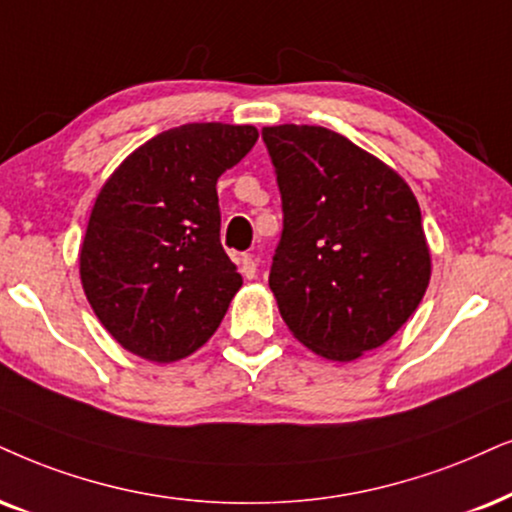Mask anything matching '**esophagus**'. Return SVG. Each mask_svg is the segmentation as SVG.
I'll list each match as a JSON object with an SVG mask.
<instances>
[{
  "label": "esophagus",
  "instance_id": "34e87169",
  "mask_svg": "<svg viewBox=\"0 0 512 512\" xmlns=\"http://www.w3.org/2000/svg\"><path fill=\"white\" fill-rule=\"evenodd\" d=\"M241 271L245 278H255L257 276V267H260V257L257 255H250V252H245V255H241Z\"/></svg>",
  "mask_w": 512,
  "mask_h": 512
}]
</instances>
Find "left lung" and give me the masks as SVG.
<instances>
[{"instance_id":"left-lung-1","label":"left lung","mask_w":512,"mask_h":512,"mask_svg":"<svg viewBox=\"0 0 512 512\" xmlns=\"http://www.w3.org/2000/svg\"><path fill=\"white\" fill-rule=\"evenodd\" d=\"M283 200L269 288L288 331L323 359L354 361L416 312L432 274L411 186L333 129L264 127Z\"/></svg>"}]
</instances>
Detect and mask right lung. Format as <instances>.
<instances>
[{"instance_id":"right-lung-1","label":"right lung","mask_w":512,"mask_h":512,"mask_svg":"<svg viewBox=\"0 0 512 512\" xmlns=\"http://www.w3.org/2000/svg\"><path fill=\"white\" fill-rule=\"evenodd\" d=\"M252 125L191 122L127 155L101 186L80 245L84 295L127 352H196L243 286L219 243L217 179L255 146Z\"/></svg>"}]
</instances>
